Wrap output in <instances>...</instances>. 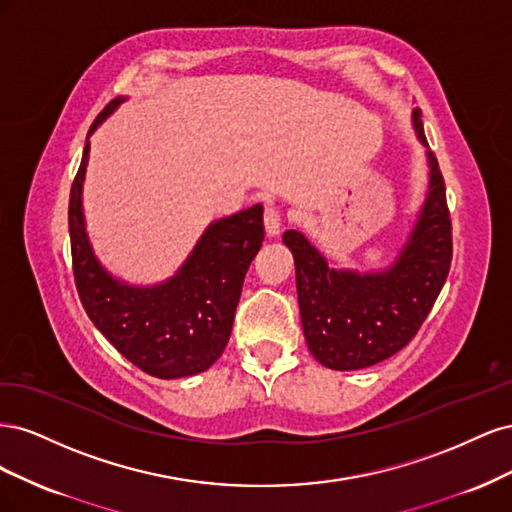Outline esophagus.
I'll return each mask as SVG.
<instances>
[{"instance_id":"obj_1","label":"esophagus","mask_w":512,"mask_h":512,"mask_svg":"<svg viewBox=\"0 0 512 512\" xmlns=\"http://www.w3.org/2000/svg\"><path fill=\"white\" fill-rule=\"evenodd\" d=\"M280 228H282V213L277 211L275 207H267L265 209V232H267V237L280 235Z\"/></svg>"}]
</instances>
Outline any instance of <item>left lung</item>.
Wrapping results in <instances>:
<instances>
[{
    "label": "left lung",
    "instance_id": "obj_1",
    "mask_svg": "<svg viewBox=\"0 0 512 512\" xmlns=\"http://www.w3.org/2000/svg\"><path fill=\"white\" fill-rule=\"evenodd\" d=\"M412 126L427 149L429 185L410 235L382 271L333 267L299 230L282 241L294 256L305 342L329 369L371 367L404 348L421 329L446 282L453 258L451 218L440 166L427 145L421 108Z\"/></svg>",
    "mask_w": 512,
    "mask_h": 512
}]
</instances>
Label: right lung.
I'll use <instances>...</instances> for the list:
<instances>
[{
	"label": "right lung",
	"instance_id": "1",
	"mask_svg": "<svg viewBox=\"0 0 512 512\" xmlns=\"http://www.w3.org/2000/svg\"><path fill=\"white\" fill-rule=\"evenodd\" d=\"M123 102V96L108 102L89 136ZM89 136L68 207L74 282L85 312L145 374L162 380L200 374L220 359L228 344L245 273L265 239L262 205L211 222L170 280L156 286L128 284L102 267L87 237L83 183Z\"/></svg>",
	"mask_w": 512,
	"mask_h": 512
}]
</instances>
